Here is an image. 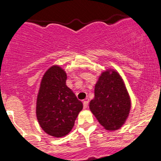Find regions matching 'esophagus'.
Instances as JSON below:
<instances>
[{
	"label": "esophagus",
	"mask_w": 161,
	"mask_h": 161,
	"mask_svg": "<svg viewBox=\"0 0 161 161\" xmlns=\"http://www.w3.org/2000/svg\"><path fill=\"white\" fill-rule=\"evenodd\" d=\"M83 106L85 109H87L88 106H89V101L88 100H85L83 102Z\"/></svg>",
	"instance_id": "1"
}]
</instances>
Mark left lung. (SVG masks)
I'll return each mask as SVG.
<instances>
[{"label": "left lung", "mask_w": 161, "mask_h": 161, "mask_svg": "<svg viewBox=\"0 0 161 161\" xmlns=\"http://www.w3.org/2000/svg\"><path fill=\"white\" fill-rule=\"evenodd\" d=\"M89 109L106 130L120 128L127 119L130 99L124 82L114 70L102 72L95 85L94 98Z\"/></svg>", "instance_id": "left-lung-1"}]
</instances>
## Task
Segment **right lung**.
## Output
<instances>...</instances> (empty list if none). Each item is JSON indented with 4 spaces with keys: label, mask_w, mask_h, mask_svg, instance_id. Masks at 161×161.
Returning a JSON list of instances; mask_svg holds the SVG:
<instances>
[{
    "label": "right lung",
    "mask_w": 161,
    "mask_h": 161,
    "mask_svg": "<svg viewBox=\"0 0 161 161\" xmlns=\"http://www.w3.org/2000/svg\"><path fill=\"white\" fill-rule=\"evenodd\" d=\"M66 72L55 65L45 72L37 97L36 115L44 131L63 137L72 129L83 104L66 85Z\"/></svg>",
    "instance_id": "1"
}]
</instances>
